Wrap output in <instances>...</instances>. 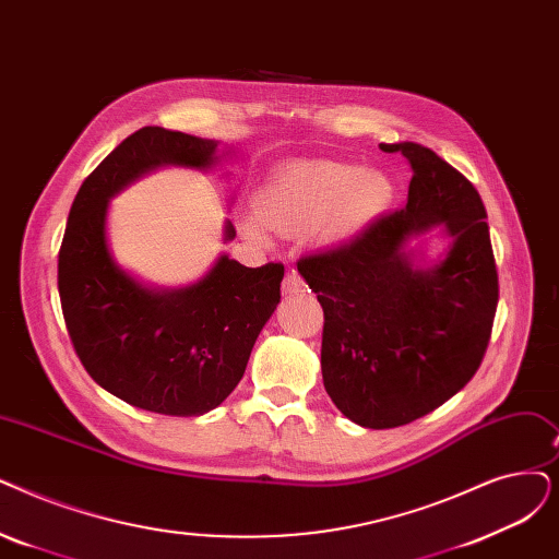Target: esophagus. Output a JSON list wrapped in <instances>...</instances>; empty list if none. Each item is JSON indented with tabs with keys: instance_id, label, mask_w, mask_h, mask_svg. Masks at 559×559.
<instances>
[{
	"instance_id": "esophagus-1",
	"label": "esophagus",
	"mask_w": 559,
	"mask_h": 559,
	"mask_svg": "<svg viewBox=\"0 0 559 559\" xmlns=\"http://www.w3.org/2000/svg\"><path fill=\"white\" fill-rule=\"evenodd\" d=\"M283 289H285V295H299V293H304V289H306V283H304V278L295 270H289L285 274Z\"/></svg>"
}]
</instances>
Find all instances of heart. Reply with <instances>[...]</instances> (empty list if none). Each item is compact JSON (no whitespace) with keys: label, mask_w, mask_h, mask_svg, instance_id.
<instances>
[{"label":"heart","mask_w":559,"mask_h":559,"mask_svg":"<svg viewBox=\"0 0 559 559\" xmlns=\"http://www.w3.org/2000/svg\"><path fill=\"white\" fill-rule=\"evenodd\" d=\"M395 185L379 168L349 162L299 159L278 166L258 193L260 222L278 233L314 230L329 245L370 228L391 207ZM262 237L255 222L247 224Z\"/></svg>","instance_id":"obj_1"}]
</instances>
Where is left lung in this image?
Wrapping results in <instances>:
<instances>
[{
	"label": "left lung",
	"instance_id": "8db88e82",
	"mask_svg": "<svg viewBox=\"0 0 559 559\" xmlns=\"http://www.w3.org/2000/svg\"><path fill=\"white\" fill-rule=\"evenodd\" d=\"M379 148L400 153L414 171L406 205L297 270L324 308L329 397L352 423L391 429L427 416L473 379L491 337L498 272L477 189L425 145ZM433 234L448 236L449 249L429 261Z\"/></svg>",
	"mask_w": 559,
	"mask_h": 559
}]
</instances>
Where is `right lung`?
I'll return each mask as SVG.
<instances>
[{
	"mask_svg": "<svg viewBox=\"0 0 559 559\" xmlns=\"http://www.w3.org/2000/svg\"><path fill=\"white\" fill-rule=\"evenodd\" d=\"M219 141L141 128L98 164L72 201L59 251V297L86 372L136 408L203 416L245 377L255 340L281 301L283 264L245 266L222 253L182 287L139 281L118 264L107 235L109 201L164 166L210 171ZM235 239L230 222L224 241Z\"/></svg>",
	"mask_w": 559,
	"mask_h": 559,
	"instance_id": "add662e5",
	"label": "right lung"
}]
</instances>
